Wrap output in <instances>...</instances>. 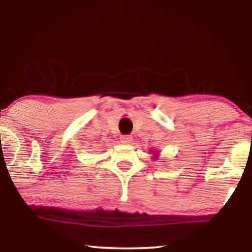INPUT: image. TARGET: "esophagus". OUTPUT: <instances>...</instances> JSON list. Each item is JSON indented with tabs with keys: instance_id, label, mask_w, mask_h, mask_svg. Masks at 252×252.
<instances>
[{
	"instance_id": "1",
	"label": "esophagus",
	"mask_w": 252,
	"mask_h": 252,
	"mask_svg": "<svg viewBox=\"0 0 252 252\" xmlns=\"http://www.w3.org/2000/svg\"><path fill=\"white\" fill-rule=\"evenodd\" d=\"M120 141H122V142L125 143V144H129V143H132L133 137L130 135H123L122 137H120Z\"/></svg>"
}]
</instances>
